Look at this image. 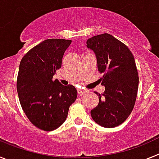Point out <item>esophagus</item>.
I'll list each match as a JSON object with an SVG mask.
<instances>
[{
  "instance_id": "1",
  "label": "esophagus",
  "mask_w": 159,
  "mask_h": 159,
  "mask_svg": "<svg viewBox=\"0 0 159 159\" xmlns=\"http://www.w3.org/2000/svg\"><path fill=\"white\" fill-rule=\"evenodd\" d=\"M77 92H78L79 95H83V94L86 93V92H87V90H85V89H80H80L77 90Z\"/></svg>"
}]
</instances>
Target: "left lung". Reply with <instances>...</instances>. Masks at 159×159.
I'll return each instance as SVG.
<instances>
[{
    "label": "left lung",
    "instance_id": "obj_1",
    "mask_svg": "<svg viewBox=\"0 0 159 159\" xmlns=\"http://www.w3.org/2000/svg\"><path fill=\"white\" fill-rule=\"evenodd\" d=\"M87 46L96 55L98 70L103 73L100 80L105 86L91 115L102 127H116L128 118L135 103L139 73L134 56L126 44L108 33L91 37Z\"/></svg>",
    "mask_w": 159,
    "mask_h": 159
}]
</instances>
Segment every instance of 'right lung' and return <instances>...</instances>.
<instances>
[{"instance_id":"obj_1","label":"right lung","mask_w":159,"mask_h":159,"mask_svg":"<svg viewBox=\"0 0 159 159\" xmlns=\"http://www.w3.org/2000/svg\"><path fill=\"white\" fill-rule=\"evenodd\" d=\"M71 40L48 39L30 49L20 63L16 89L24 112L35 127L51 131L66 120L77 91L53 80Z\"/></svg>"}]
</instances>
